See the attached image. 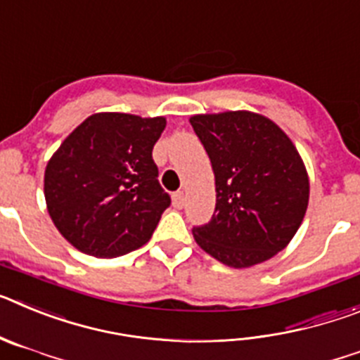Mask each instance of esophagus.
Returning a JSON list of instances; mask_svg holds the SVG:
<instances>
[{
    "instance_id": "34e87169",
    "label": "esophagus",
    "mask_w": 360,
    "mask_h": 360,
    "mask_svg": "<svg viewBox=\"0 0 360 360\" xmlns=\"http://www.w3.org/2000/svg\"><path fill=\"white\" fill-rule=\"evenodd\" d=\"M184 202H186V195H184V191H178L173 195V205L176 209H182L184 207Z\"/></svg>"
}]
</instances>
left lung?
I'll return each instance as SVG.
<instances>
[{
    "label": "left lung",
    "instance_id": "1",
    "mask_svg": "<svg viewBox=\"0 0 360 360\" xmlns=\"http://www.w3.org/2000/svg\"><path fill=\"white\" fill-rule=\"evenodd\" d=\"M211 158L216 209L195 241L214 259L247 269L281 252L301 227L310 196L304 162L274 120L254 111L189 119Z\"/></svg>",
    "mask_w": 360,
    "mask_h": 360
}]
</instances>
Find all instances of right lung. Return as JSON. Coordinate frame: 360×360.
Segmentation results:
<instances>
[{"label":"right lung","mask_w":360,"mask_h":360,"mask_svg":"<svg viewBox=\"0 0 360 360\" xmlns=\"http://www.w3.org/2000/svg\"><path fill=\"white\" fill-rule=\"evenodd\" d=\"M165 117L94 113L66 136L44 169V200L77 250L115 257L148 243L171 198L158 184L153 146Z\"/></svg>","instance_id":"obj_1"}]
</instances>
